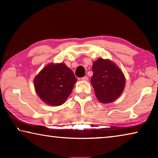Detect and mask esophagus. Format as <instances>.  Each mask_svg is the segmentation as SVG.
I'll use <instances>...</instances> for the list:
<instances>
[{
	"label": "esophagus",
	"mask_w": 158,
	"mask_h": 158,
	"mask_svg": "<svg viewBox=\"0 0 158 158\" xmlns=\"http://www.w3.org/2000/svg\"><path fill=\"white\" fill-rule=\"evenodd\" d=\"M81 79L82 80V81H88V80H89V77L85 76V77H82V78H81Z\"/></svg>",
	"instance_id": "esophagus-1"
}]
</instances>
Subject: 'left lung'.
<instances>
[{"instance_id":"8db88e82","label":"left lung","mask_w":158,"mask_h":158,"mask_svg":"<svg viewBox=\"0 0 158 158\" xmlns=\"http://www.w3.org/2000/svg\"><path fill=\"white\" fill-rule=\"evenodd\" d=\"M91 83L97 99L109 103L117 99L124 90L126 78L123 72L111 60L98 58L92 65Z\"/></svg>"}]
</instances>
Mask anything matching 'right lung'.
Listing matches in <instances>:
<instances>
[{
  "instance_id": "add662e5",
  "label": "right lung",
  "mask_w": 158,
  "mask_h": 158,
  "mask_svg": "<svg viewBox=\"0 0 158 158\" xmlns=\"http://www.w3.org/2000/svg\"><path fill=\"white\" fill-rule=\"evenodd\" d=\"M77 78L64 63H50L34 79L35 91L42 102L49 106H61L71 94Z\"/></svg>"
}]
</instances>
